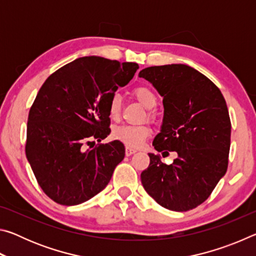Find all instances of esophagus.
<instances>
[{
  "label": "esophagus",
  "instance_id": "1",
  "mask_svg": "<svg viewBox=\"0 0 256 256\" xmlns=\"http://www.w3.org/2000/svg\"><path fill=\"white\" fill-rule=\"evenodd\" d=\"M136 149L128 148V146H126V149H125V154H126V156H132L133 154H136Z\"/></svg>",
  "mask_w": 256,
  "mask_h": 256
}]
</instances>
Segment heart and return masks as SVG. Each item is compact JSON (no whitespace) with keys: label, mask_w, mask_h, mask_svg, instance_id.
I'll use <instances>...</instances> for the list:
<instances>
[{"label":"heart","mask_w":256,"mask_h":256,"mask_svg":"<svg viewBox=\"0 0 256 256\" xmlns=\"http://www.w3.org/2000/svg\"><path fill=\"white\" fill-rule=\"evenodd\" d=\"M133 97L144 106L146 110H152L158 102L156 94L148 86H138L132 92ZM120 108H122V99L120 94H114L112 97L110 105H108V112L112 120H116L120 114ZM150 130L141 125V126H134V125H120L115 128L112 131V136L118 140L125 146H131V148H138L140 146L146 138L149 136Z\"/></svg>","instance_id":"b5f03b06"}]
</instances>
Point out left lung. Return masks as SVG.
Listing matches in <instances>:
<instances>
[{"instance_id":"8db88e82","label":"left lung","mask_w":256,"mask_h":256,"mask_svg":"<svg viewBox=\"0 0 256 256\" xmlns=\"http://www.w3.org/2000/svg\"><path fill=\"white\" fill-rule=\"evenodd\" d=\"M138 76L162 97V124L152 146L164 151L162 157L177 152L170 164L149 154L142 185L166 209L192 210L209 198L227 172L232 124L226 100L214 82L185 64L150 66Z\"/></svg>"}]
</instances>
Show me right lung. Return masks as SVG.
<instances>
[{"label": "right lung", "instance_id": "1", "mask_svg": "<svg viewBox=\"0 0 256 256\" xmlns=\"http://www.w3.org/2000/svg\"><path fill=\"white\" fill-rule=\"evenodd\" d=\"M138 68L136 63L84 56L42 86L29 112L26 156L38 184L56 203L81 204L110 183L124 159L123 144L114 140L86 150L84 144L110 136V99Z\"/></svg>", "mask_w": 256, "mask_h": 256}]
</instances>
